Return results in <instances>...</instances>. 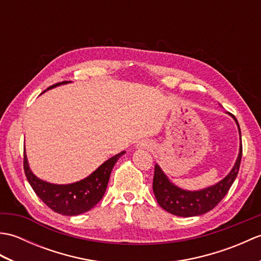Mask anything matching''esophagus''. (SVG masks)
Returning a JSON list of instances; mask_svg holds the SVG:
<instances>
[{
	"label": "esophagus",
	"instance_id": "esophagus-1",
	"mask_svg": "<svg viewBox=\"0 0 261 261\" xmlns=\"http://www.w3.org/2000/svg\"><path fill=\"white\" fill-rule=\"evenodd\" d=\"M138 148H145V149H147V148H149V145H148V143H146V142H140V143H138Z\"/></svg>",
	"mask_w": 261,
	"mask_h": 261
}]
</instances>
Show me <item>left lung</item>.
I'll return each instance as SVG.
<instances>
[{"mask_svg":"<svg viewBox=\"0 0 261 261\" xmlns=\"http://www.w3.org/2000/svg\"><path fill=\"white\" fill-rule=\"evenodd\" d=\"M228 114L231 115L236 121L240 136L239 154H238L236 163L230 170V173L223 179H221L212 186L201 188V190L197 191H190L175 185L168 178V176L164 173L163 169L160 168V166L156 164L154 165L152 190L158 204L165 211L177 216H182V218L202 215L214 208L226 195L231 185L233 184L238 171H239L242 157L240 126L234 116L230 113Z\"/></svg>","mask_w":261,"mask_h":261,"instance_id":"1","label":"left lung"}]
</instances>
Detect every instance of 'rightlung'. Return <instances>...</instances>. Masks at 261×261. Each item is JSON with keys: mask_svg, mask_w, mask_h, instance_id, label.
I'll list each match as a JSON object with an SVG mask.
<instances>
[{"mask_svg": "<svg viewBox=\"0 0 261 261\" xmlns=\"http://www.w3.org/2000/svg\"><path fill=\"white\" fill-rule=\"evenodd\" d=\"M68 83L69 82L58 83V84L47 88L46 91L68 84ZM124 153L125 151H121L111 157L84 179L70 182V184H53V182L42 180L37 177L32 173L29 163H28L25 149L23 167L27 179L32 190L48 207L62 215L73 216L87 212L101 201L105 191H107L111 171L116 162Z\"/></svg>", "mask_w": 261, "mask_h": 261, "instance_id": "add662e5", "label": "right lung"}]
</instances>
